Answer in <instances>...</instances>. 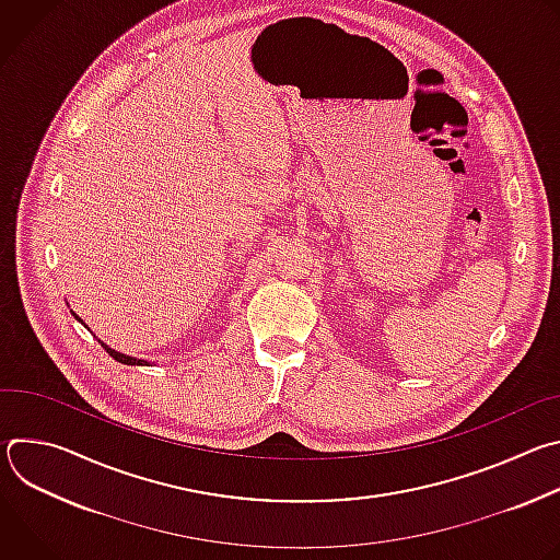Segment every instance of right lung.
I'll return each mask as SVG.
<instances>
[{"instance_id": "1", "label": "right lung", "mask_w": 560, "mask_h": 560, "mask_svg": "<svg viewBox=\"0 0 560 560\" xmlns=\"http://www.w3.org/2000/svg\"><path fill=\"white\" fill-rule=\"evenodd\" d=\"M72 316L77 318V322H82V318H79L74 312H72ZM82 324H84V322H82ZM84 326H86V324H84ZM97 341H100V339H97ZM100 343H102V348H104V350H106L115 361H119V363H124V365H150V363H148V361H143V359H135V357H126V354H121V352H115V350H113V348H108L104 341H100Z\"/></svg>"}]
</instances>
